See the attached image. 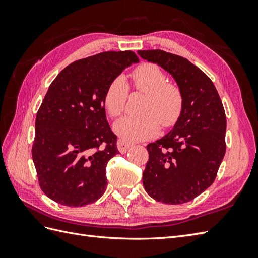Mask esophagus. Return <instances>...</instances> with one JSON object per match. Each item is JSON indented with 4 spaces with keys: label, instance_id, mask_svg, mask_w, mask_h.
Wrapping results in <instances>:
<instances>
[{
    "label": "esophagus",
    "instance_id": "esophagus-1",
    "mask_svg": "<svg viewBox=\"0 0 258 258\" xmlns=\"http://www.w3.org/2000/svg\"><path fill=\"white\" fill-rule=\"evenodd\" d=\"M132 143H130V142L125 141V140H118L117 141V149L118 151L122 153V154H124V153L127 152L131 147H132Z\"/></svg>",
    "mask_w": 258,
    "mask_h": 258
}]
</instances>
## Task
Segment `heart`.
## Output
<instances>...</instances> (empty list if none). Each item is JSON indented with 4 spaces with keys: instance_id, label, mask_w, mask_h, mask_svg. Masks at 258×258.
Wrapping results in <instances>:
<instances>
[{
    "instance_id": "obj_1",
    "label": "heart",
    "mask_w": 258,
    "mask_h": 258,
    "mask_svg": "<svg viewBox=\"0 0 258 258\" xmlns=\"http://www.w3.org/2000/svg\"><path fill=\"white\" fill-rule=\"evenodd\" d=\"M133 89L145 93L142 105L143 114L126 116L115 124L114 128L120 138L128 141L145 140L155 136L163 127H171L177 122L184 106V93L180 86L167 82V74L155 63L145 62L131 73ZM128 84L122 76L108 84L104 94V106L112 117L117 118L126 108Z\"/></svg>"
}]
</instances>
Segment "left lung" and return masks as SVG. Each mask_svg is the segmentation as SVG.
Segmentation results:
<instances>
[{
    "label": "left lung",
    "instance_id": "obj_1",
    "mask_svg": "<svg viewBox=\"0 0 258 258\" xmlns=\"http://www.w3.org/2000/svg\"><path fill=\"white\" fill-rule=\"evenodd\" d=\"M173 75L184 93L174 128L146 146L144 188L165 204H183L214 183L225 155L226 115L212 80L188 59L162 50L139 51Z\"/></svg>",
    "mask_w": 258,
    "mask_h": 258
}]
</instances>
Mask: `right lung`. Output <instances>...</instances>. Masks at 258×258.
Segmentation results:
<instances>
[{
  "label": "right lung",
  "mask_w": 258,
  "mask_h": 258,
  "mask_svg": "<svg viewBox=\"0 0 258 258\" xmlns=\"http://www.w3.org/2000/svg\"><path fill=\"white\" fill-rule=\"evenodd\" d=\"M136 62L132 51L103 52L71 63L48 87L36 114L32 158L38 185L54 202L80 207L105 191L107 162L118 150L104 94Z\"/></svg>",
  "instance_id": "add662e5"
}]
</instances>
